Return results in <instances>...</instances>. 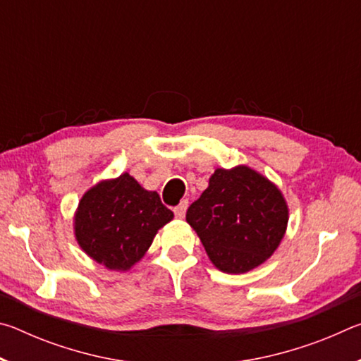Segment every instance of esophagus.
Here are the masks:
<instances>
[{
  "label": "esophagus",
  "instance_id": "34e87169",
  "mask_svg": "<svg viewBox=\"0 0 361 361\" xmlns=\"http://www.w3.org/2000/svg\"><path fill=\"white\" fill-rule=\"evenodd\" d=\"M186 209H188V200H181V202L175 207L173 209V213L175 216L178 219H183L185 218V213H186Z\"/></svg>",
  "mask_w": 361,
  "mask_h": 361
}]
</instances>
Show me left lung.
<instances>
[{
    "label": "left lung",
    "instance_id": "left-lung-1",
    "mask_svg": "<svg viewBox=\"0 0 361 361\" xmlns=\"http://www.w3.org/2000/svg\"><path fill=\"white\" fill-rule=\"evenodd\" d=\"M288 204L280 188L248 166L216 169L209 188L188 209L213 266L245 274L279 248L288 226Z\"/></svg>",
    "mask_w": 361,
    "mask_h": 361
}]
</instances>
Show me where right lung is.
Here are the masks:
<instances>
[{"label": "right lung", "instance_id": "right-lung-1", "mask_svg": "<svg viewBox=\"0 0 361 361\" xmlns=\"http://www.w3.org/2000/svg\"><path fill=\"white\" fill-rule=\"evenodd\" d=\"M173 212L130 173L102 180L82 194L73 216L82 252L109 271L127 272L142 261Z\"/></svg>", "mask_w": 361, "mask_h": 361}]
</instances>
